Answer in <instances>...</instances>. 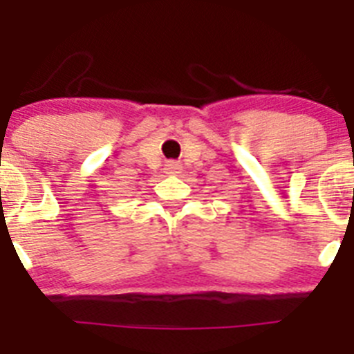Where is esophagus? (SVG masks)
<instances>
[{
  "instance_id": "esophagus-1",
  "label": "esophagus",
  "mask_w": 354,
  "mask_h": 354,
  "mask_svg": "<svg viewBox=\"0 0 354 354\" xmlns=\"http://www.w3.org/2000/svg\"><path fill=\"white\" fill-rule=\"evenodd\" d=\"M178 169H180V164H178V162L169 160L165 164V171H167V173H176Z\"/></svg>"
}]
</instances>
